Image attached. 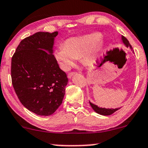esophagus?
<instances>
[{
    "label": "esophagus",
    "instance_id": "34e87169",
    "mask_svg": "<svg viewBox=\"0 0 148 148\" xmlns=\"http://www.w3.org/2000/svg\"><path fill=\"white\" fill-rule=\"evenodd\" d=\"M76 74V72H70V73H69L68 74H67V76H68L69 79H71V78H72V76L74 75H75Z\"/></svg>",
    "mask_w": 148,
    "mask_h": 148
}]
</instances>
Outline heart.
<instances>
[{"instance_id": "1", "label": "heart", "mask_w": 148, "mask_h": 148, "mask_svg": "<svg viewBox=\"0 0 148 148\" xmlns=\"http://www.w3.org/2000/svg\"><path fill=\"white\" fill-rule=\"evenodd\" d=\"M105 47L106 42L101 38V34L94 32L67 38L64 45L55 48L54 56L62 69L69 70L79 56L87 63H93Z\"/></svg>"}]
</instances>
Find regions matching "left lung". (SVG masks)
Here are the masks:
<instances>
[{
	"instance_id": "1",
	"label": "left lung",
	"mask_w": 148,
	"mask_h": 148,
	"mask_svg": "<svg viewBox=\"0 0 148 148\" xmlns=\"http://www.w3.org/2000/svg\"><path fill=\"white\" fill-rule=\"evenodd\" d=\"M121 40H122L123 43V45H125L126 47H130V48L131 50L132 51L133 49H132V47L130 44L129 41H128L127 39L125 37H124L123 36H121ZM133 52H134V51H133ZM89 102H90V106H91L92 109L94 110V111L95 112H97V114H101V115H103V116L111 115V114H112L113 113H114L116 111H117V110L120 109V108H114V109H113V108H100V107L97 106V105L94 104V103L90 102V101H89Z\"/></svg>"
}]
</instances>
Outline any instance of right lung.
<instances>
[{
  "instance_id": "right-lung-1",
  "label": "right lung",
  "mask_w": 148,
  "mask_h": 148,
  "mask_svg": "<svg viewBox=\"0 0 148 148\" xmlns=\"http://www.w3.org/2000/svg\"><path fill=\"white\" fill-rule=\"evenodd\" d=\"M53 33L38 32L21 40L12 58V85L21 103L39 116L59 108L68 83L54 56Z\"/></svg>"
}]
</instances>
